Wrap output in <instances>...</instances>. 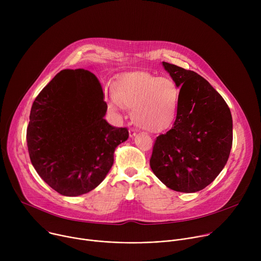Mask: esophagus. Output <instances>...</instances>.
Returning a JSON list of instances; mask_svg holds the SVG:
<instances>
[{
    "instance_id": "obj_1",
    "label": "esophagus",
    "mask_w": 261,
    "mask_h": 261,
    "mask_svg": "<svg viewBox=\"0 0 261 261\" xmlns=\"http://www.w3.org/2000/svg\"><path fill=\"white\" fill-rule=\"evenodd\" d=\"M129 135H130V137H131V138L135 137V135H136V131H135L134 129H130V130H129Z\"/></svg>"
}]
</instances>
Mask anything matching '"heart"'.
Returning a JSON list of instances; mask_svg holds the SVG:
<instances>
[{"label": "heart", "instance_id": "b5f03b06", "mask_svg": "<svg viewBox=\"0 0 261 261\" xmlns=\"http://www.w3.org/2000/svg\"><path fill=\"white\" fill-rule=\"evenodd\" d=\"M106 101L110 109L131 108L133 122L147 132H161L174 122L180 101V90L168 77L136 71L122 74L116 90L109 91Z\"/></svg>", "mask_w": 261, "mask_h": 261}]
</instances>
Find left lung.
<instances>
[{"instance_id": "left-lung-1", "label": "left lung", "mask_w": 261, "mask_h": 261, "mask_svg": "<svg viewBox=\"0 0 261 261\" xmlns=\"http://www.w3.org/2000/svg\"><path fill=\"white\" fill-rule=\"evenodd\" d=\"M162 63L180 88V101L172 128L155 140L150 165L169 189L197 192L218 176L228 160L231 113L222 96L196 72Z\"/></svg>"}]
</instances>
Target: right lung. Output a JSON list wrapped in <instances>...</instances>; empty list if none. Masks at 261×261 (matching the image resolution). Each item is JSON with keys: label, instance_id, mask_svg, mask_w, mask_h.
<instances>
[{"label": "right lung", "instance_id": "1", "mask_svg": "<svg viewBox=\"0 0 261 261\" xmlns=\"http://www.w3.org/2000/svg\"><path fill=\"white\" fill-rule=\"evenodd\" d=\"M98 79L85 69L62 70L36 97L27 129L31 162L64 196L86 194L105 178L127 128L109 125Z\"/></svg>", "mask_w": 261, "mask_h": 261}]
</instances>
